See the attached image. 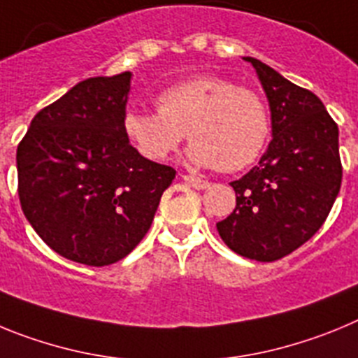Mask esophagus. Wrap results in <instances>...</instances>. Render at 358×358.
I'll list each match as a JSON object with an SVG mask.
<instances>
[{"mask_svg": "<svg viewBox=\"0 0 358 358\" xmlns=\"http://www.w3.org/2000/svg\"><path fill=\"white\" fill-rule=\"evenodd\" d=\"M182 179H185L186 182H188L192 188L195 189H206L208 186H210V182L204 181V179H201V177H195V176H182Z\"/></svg>", "mask_w": 358, "mask_h": 358, "instance_id": "1", "label": "esophagus"}]
</instances>
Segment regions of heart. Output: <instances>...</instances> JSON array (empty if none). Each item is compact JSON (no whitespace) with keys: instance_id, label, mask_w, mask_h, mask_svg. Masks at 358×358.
<instances>
[{"instance_id":"heart-1","label":"heart","mask_w":358,"mask_h":358,"mask_svg":"<svg viewBox=\"0 0 358 358\" xmlns=\"http://www.w3.org/2000/svg\"><path fill=\"white\" fill-rule=\"evenodd\" d=\"M156 103L157 113L129 107L122 118L123 134L147 161H164L188 134L192 163L240 172L260 157L271 136L264 98L215 75L170 85Z\"/></svg>"}]
</instances>
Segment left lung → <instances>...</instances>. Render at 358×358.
I'll return each instance as SVG.
<instances>
[{
	"mask_svg": "<svg viewBox=\"0 0 358 358\" xmlns=\"http://www.w3.org/2000/svg\"><path fill=\"white\" fill-rule=\"evenodd\" d=\"M251 62L271 107L273 140L258 166L231 186L236 208L217 222L231 251L274 262L301 248L324 224L343 181L339 129L312 91Z\"/></svg>",
	"mask_w": 358,
	"mask_h": 358,
	"instance_id": "1",
	"label": "left lung"
}]
</instances>
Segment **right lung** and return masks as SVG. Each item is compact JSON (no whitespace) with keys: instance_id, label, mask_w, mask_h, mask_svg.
Listing matches in <instances>:
<instances>
[{"instance_id":"add662e5","label":"right lung","mask_w":358,"mask_h":358,"mask_svg":"<svg viewBox=\"0 0 358 358\" xmlns=\"http://www.w3.org/2000/svg\"><path fill=\"white\" fill-rule=\"evenodd\" d=\"M131 71L93 77L41 109L17 145V194L37 235L61 256L103 267L154 220L176 170L147 161L122 131Z\"/></svg>"}]
</instances>
